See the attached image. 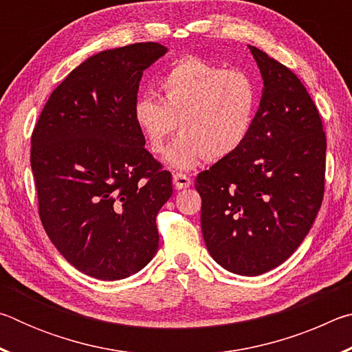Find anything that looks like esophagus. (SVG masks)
<instances>
[{"instance_id": "1", "label": "esophagus", "mask_w": 352, "mask_h": 352, "mask_svg": "<svg viewBox=\"0 0 352 352\" xmlns=\"http://www.w3.org/2000/svg\"><path fill=\"white\" fill-rule=\"evenodd\" d=\"M172 182H174V186L177 189H186L190 186V184H192V180H190V178L184 174H174Z\"/></svg>"}]
</instances>
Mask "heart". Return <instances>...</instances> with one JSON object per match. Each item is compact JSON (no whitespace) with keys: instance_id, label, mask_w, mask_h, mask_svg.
Here are the masks:
<instances>
[{"instance_id":"obj_1","label":"heart","mask_w":352,"mask_h":352,"mask_svg":"<svg viewBox=\"0 0 352 352\" xmlns=\"http://www.w3.org/2000/svg\"><path fill=\"white\" fill-rule=\"evenodd\" d=\"M162 99L141 94L132 118L148 151L163 153L177 122L182 135L166 153L175 170H190L205 160L236 153L252 133L261 87L242 69H225L197 57H183L160 80Z\"/></svg>"}]
</instances>
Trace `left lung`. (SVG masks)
Instances as JSON below:
<instances>
[{
	"label": "left lung",
	"instance_id": "8db88e82",
	"mask_svg": "<svg viewBox=\"0 0 352 352\" xmlns=\"http://www.w3.org/2000/svg\"><path fill=\"white\" fill-rule=\"evenodd\" d=\"M262 96L248 140L195 178L201 233L225 270L258 276L289 259L324 192L326 136L301 80L254 46Z\"/></svg>",
	"mask_w": 352,
	"mask_h": 352
}]
</instances>
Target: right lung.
<instances>
[{
  "instance_id": "obj_1",
  "label": "right lung",
  "mask_w": 352,
  "mask_h": 352,
  "mask_svg": "<svg viewBox=\"0 0 352 352\" xmlns=\"http://www.w3.org/2000/svg\"><path fill=\"white\" fill-rule=\"evenodd\" d=\"M160 43L100 51L47 99L31 140V168L46 234L77 270L102 281L138 273L158 250V211L172 175L155 162L132 109Z\"/></svg>"
}]
</instances>
